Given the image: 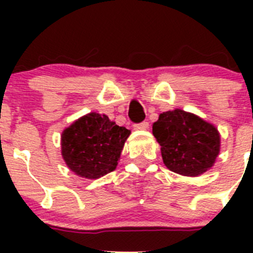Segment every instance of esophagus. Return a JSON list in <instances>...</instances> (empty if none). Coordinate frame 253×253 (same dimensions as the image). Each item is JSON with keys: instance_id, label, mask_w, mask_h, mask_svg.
Returning <instances> with one entry per match:
<instances>
[{"instance_id": "34e87169", "label": "esophagus", "mask_w": 253, "mask_h": 253, "mask_svg": "<svg viewBox=\"0 0 253 253\" xmlns=\"http://www.w3.org/2000/svg\"><path fill=\"white\" fill-rule=\"evenodd\" d=\"M148 128H149L148 122H143V123H139V124L134 125V129H137V130H147Z\"/></svg>"}]
</instances>
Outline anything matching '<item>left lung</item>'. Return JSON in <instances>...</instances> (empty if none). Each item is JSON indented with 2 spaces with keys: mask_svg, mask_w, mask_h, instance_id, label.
Returning a JSON list of instances; mask_svg holds the SVG:
<instances>
[{
  "mask_svg": "<svg viewBox=\"0 0 253 253\" xmlns=\"http://www.w3.org/2000/svg\"><path fill=\"white\" fill-rule=\"evenodd\" d=\"M169 171L196 177L214 166L220 151V134L211 123L181 109L165 111L152 125Z\"/></svg>",
  "mask_w": 253,
  "mask_h": 253,
  "instance_id": "left-lung-1",
  "label": "left lung"
}]
</instances>
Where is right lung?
I'll list each match as a JSON object with an SVG mask.
<instances>
[{"mask_svg": "<svg viewBox=\"0 0 253 253\" xmlns=\"http://www.w3.org/2000/svg\"><path fill=\"white\" fill-rule=\"evenodd\" d=\"M129 135L104 114L88 113L62 131V157L76 175L96 180L116 169Z\"/></svg>", "mask_w": 253, "mask_h": 253, "instance_id": "1", "label": "right lung"}]
</instances>
